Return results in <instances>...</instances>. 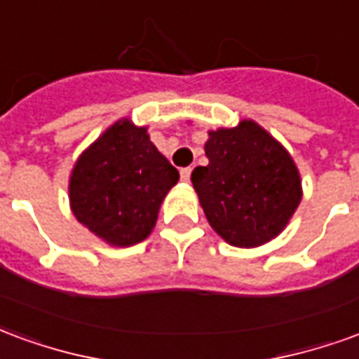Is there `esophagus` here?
I'll list each match as a JSON object with an SVG mask.
<instances>
[{
	"mask_svg": "<svg viewBox=\"0 0 359 359\" xmlns=\"http://www.w3.org/2000/svg\"><path fill=\"white\" fill-rule=\"evenodd\" d=\"M190 172H192V169H190V167L180 169V180H182V182H188V180H190Z\"/></svg>",
	"mask_w": 359,
	"mask_h": 359,
	"instance_id": "34e87169",
	"label": "esophagus"
}]
</instances>
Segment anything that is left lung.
Returning <instances> with one entry per match:
<instances>
[{"mask_svg": "<svg viewBox=\"0 0 359 359\" xmlns=\"http://www.w3.org/2000/svg\"><path fill=\"white\" fill-rule=\"evenodd\" d=\"M210 163L192 184L213 231L231 246L256 248L283 233L302 200L292 157L254 121L210 130Z\"/></svg>", "mask_w": 359, "mask_h": 359, "instance_id": "8db88e82", "label": "left lung"}]
</instances>
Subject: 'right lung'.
<instances>
[{
  "mask_svg": "<svg viewBox=\"0 0 359 359\" xmlns=\"http://www.w3.org/2000/svg\"><path fill=\"white\" fill-rule=\"evenodd\" d=\"M179 171L149 140L146 126L121 118L74 163L69 200L74 217L111 246L148 238Z\"/></svg>",
  "mask_w": 359,
  "mask_h": 359,
  "instance_id": "obj_1",
  "label": "right lung"
}]
</instances>
